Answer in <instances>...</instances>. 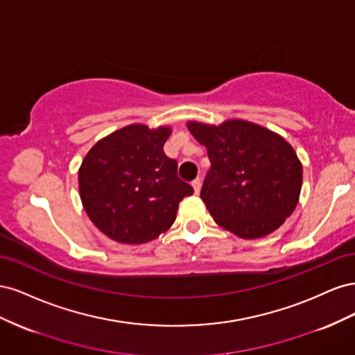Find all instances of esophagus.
Instances as JSON below:
<instances>
[{"instance_id": "1", "label": "esophagus", "mask_w": 355, "mask_h": 355, "mask_svg": "<svg viewBox=\"0 0 355 355\" xmlns=\"http://www.w3.org/2000/svg\"><path fill=\"white\" fill-rule=\"evenodd\" d=\"M192 188H194L196 194H200V191H201V179L200 178L192 180Z\"/></svg>"}]
</instances>
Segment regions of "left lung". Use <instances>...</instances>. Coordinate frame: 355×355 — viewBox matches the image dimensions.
Wrapping results in <instances>:
<instances>
[{"mask_svg": "<svg viewBox=\"0 0 355 355\" xmlns=\"http://www.w3.org/2000/svg\"><path fill=\"white\" fill-rule=\"evenodd\" d=\"M187 125L207 148L211 167L200 197L214 222L245 240L280 228L297 206L302 188V164L292 145L244 120Z\"/></svg>", "mask_w": 355, "mask_h": 355, "instance_id": "8db88e82", "label": "left lung"}]
</instances>
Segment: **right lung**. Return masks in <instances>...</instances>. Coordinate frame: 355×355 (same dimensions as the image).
I'll use <instances>...</instances> for the list:
<instances>
[{"label": "right lung", "mask_w": 355, "mask_h": 355, "mask_svg": "<svg viewBox=\"0 0 355 355\" xmlns=\"http://www.w3.org/2000/svg\"><path fill=\"white\" fill-rule=\"evenodd\" d=\"M171 128L130 124L101 139L78 170L83 207L96 228L123 244H142L166 232L179 202L194 189L164 154Z\"/></svg>", "instance_id": "add662e5"}]
</instances>
